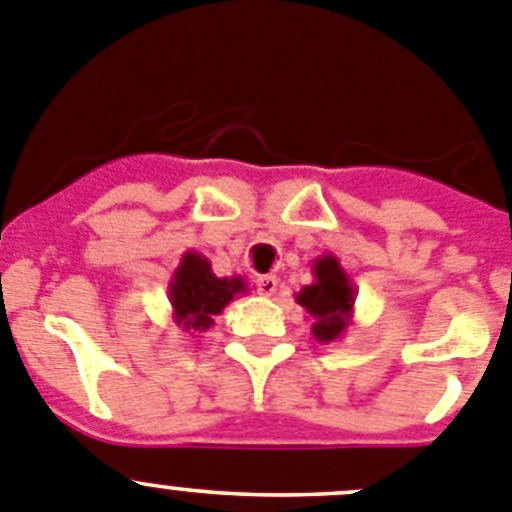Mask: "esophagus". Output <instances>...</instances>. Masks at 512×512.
Here are the masks:
<instances>
[{
	"instance_id": "esophagus-1",
	"label": "esophagus",
	"mask_w": 512,
	"mask_h": 512,
	"mask_svg": "<svg viewBox=\"0 0 512 512\" xmlns=\"http://www.w3.org/2000/svg\"><path fill=\"white\" fill-rule=\"evenodd\" d=\"M275 290H278V278L275 275H260L257 278V293L270 298V295H275Z\"/></svg>"
}]
</instances>
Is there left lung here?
I'll return each instance as SVG.
<instances>
[{"instance_id":"8db88e82","label":"left lung","mask_w":512,"mask_h":512,"mask_svg":"<svg viewBox=\"0 0 512 512\" xmlns=\"http://www.w3.org/2000/svg\"><path fill=\"white\" fill-rule=\"evenodd\" d=\"M313 283L305 285L295 303L310 315V333L315 341L333 343L343 338L353 323L356 288L336 255H321L313 262Z\"/></svg>"}]
</instances>
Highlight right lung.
<instances>
[{"label": "right lung", "mask_w": 512, "mask_h": 512, "mask_svg": "<svg viewBox=\"0 0 512 512\" xmlns=\"http://www.w3.org/2000/svg\"><path fill=\"white\" fill-rule=\"evenodd\" d=\"M247 290L250 288H247L242 275L217 278L207 257L194 250H186L169 283V303L174 323L181 331H189L191 336L194 333H207L214 326V318L237 295H245Z\"/></svg>", "instance_id": "1"}]
</instances>
